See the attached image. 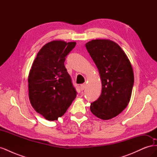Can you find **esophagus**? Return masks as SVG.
I'll list each match as a JSON object with an SVG mask.
<instances>
[{"mask_svg":"<svg viewBox=\"0 0 157 157\" xmlns=\"http://www.w3.org/2000/svg\"><path fill=\"white\" fill-rule=\"evenodd\" d=\"M85 86H86V85H85V84H81V85H80V90H82H82H84V89L85 88Z\"/></svg>","mask_w":157,"mask_h":157,"instance_id":"esophagus-1","label":"esophagus"}]
</instances>
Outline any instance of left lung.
<instances>
[{
  "instance_id": "obj_1",
  "label": "left lung",
  "mask_w": 157,
  "mask_h": 157,
  "mask_svg": "<svg viewBox=\"0 0 157 157\" xmlns=\"http://www.w3.org/2000/svg\"><path fill=\"white\" fill-rule=\"evenodd\" d=\"M86 49L99 70L101 94L91 103L90 111L102 120L117 117L130 101L134 77L131 63L121 47L106 39L92 40Z\"/></svg>"
}]
</instances>
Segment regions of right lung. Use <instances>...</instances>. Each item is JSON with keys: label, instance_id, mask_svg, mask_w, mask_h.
<instances>
[{"label": "right lung", "instance_id": "add662e5", "mask_svg": "<svg viewBox=\"0 0 157 157\" xmlns=\"http://www.w3.org/2000/svg\"><path fill=\"white\" fill-rule=\"evenodd\" d=\"M76 42L54 40L38 52L29 72V96L35 110L48 121L62 117L77 96L64 62Z\"/></svg>", "mask_w": 157, "mask_h": 157}]
</instances>
